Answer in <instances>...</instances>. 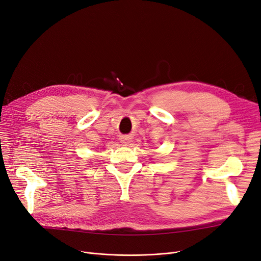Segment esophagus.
<instances>
[{"label":"esophagus","instance_id":"obj_1","mask_svg":"<svg viewBox=\"0 0 261 261\" xmlns=\"http://www.w3.org/2000/svg\"><path fill=\"white\" fill-rule=\"evenodd\" d=\"M132 140V136H129V135H123V136L120 137V141L124 144H128Z\"/></svg>","mask_w":261,"mask_h":261}]
</instances>
